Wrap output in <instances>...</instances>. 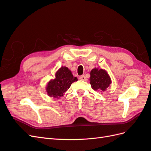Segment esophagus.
I'll list each match as a JSON object with an SVG mask.
<instances>
[{"instance_id": "obj_1", "label": "esophagus", "mask_w": 151, "mask_h": 151, "mask_svg": "<svg viewBox=\"0 0 151 151\" xmlns=\"http://www.w3.org/2000/svg\"><path fill=\"white\" fill-rule=\"evenodd\" d=\"M79 79L80 80H82V81H86V76H84V75L79 76Z\"/></svg>"}]
</instances>
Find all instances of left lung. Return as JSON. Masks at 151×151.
<instances>
[{
    "mask_svg": "<svg viewBox=\"0 0 151 151\" xmlns=\"http://www.w3.org/2000/svg\"><path fill=\"white\" fill-rule=\"evenodd\" d=\"M90 75V84L95 91H104L111 84L110 77L107 72L101 68H94L91 71Z\"/></svg>",
    "mask_w": 151,
    "mask_h": 151,
    "instance_id": "obj_1",
    "label": "left lung"
}]
</instances>
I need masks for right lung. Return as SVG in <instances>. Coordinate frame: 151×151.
I'll use <instances>...</instances> for the list:
<instances>
[{
    "mask_svg": "<svg viewBox=\"0 0 151 151\" xmlns=\"http://www.w3.org/2000/svg\"><path fill=\"white\" fill-rule=\"evenodd\" d=\"M77 81V77L73 76L67 67H62L57 72L55 78L48 83L47 92L50 96L60 98L69 89L72 83Z\"/></svg>",
    "mask_w": 151,
    "mask_h": 151,
    "instance_id": "right-lung-1",
    "label": "right lung"
}]
</instances>
